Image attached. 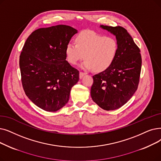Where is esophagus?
<instances>
[{
	"label": "esophagus",
	"instance_id": "1",
	"mask_svg": "<svg viewBox=\"0 0 161 161\" xmlns=\"http://www.w3.org/2000/svg\"><path fill=\"white\" fill-rule=\"evenodd\" d=\"M86 74L85 72H80V78L81 79L83 76H84Z\"/></svg>",
	"mask_w": 161,
	"mask_h": 161
}]
</instances>
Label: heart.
I'll list each match as a JSON object with an SVG mask.
<instances>
[{"instance_id": "heart-1", "label": "heart", "mask_w": 161, "mask_h": 161, "mask_svg": "<svg viewBox=\"0 0 161 161\" xmlns=\"http://www.w3.org/2000/svg\"><path fill=\"white\" fill-rule=\"evenodd\" d=\"M75 42L68 43L65 50L67 60L72 64L85 58L83 68H94L95 72H101L108 69L116 58L118 43L113 37L83 31L76 37Z\"/></svg>"}]
</instances>
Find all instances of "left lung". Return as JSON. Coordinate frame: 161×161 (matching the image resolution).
Here are the masks:
<instances>
[{"mask_svg":"<svg viewBox=\"0 0 161 161\" xmlns=\"http://www.w3.org/2000/svg\"><path fill=\"white\" fill-rule=\"evenodd\" d=\"M101 27L116 36L118 53L113 65L93 76L91 95L101 108L113 110L126 103L137 89L142 56L139 48L124 27L103 25Z\"/></svg>","mask_w":161,"mask_h":161,"instance_id":"left-lung-1","label":"left lung"}]
</instances>
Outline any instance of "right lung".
<instances>
[{"label":"right lung","instance_id":"1","mask_svg":"<svg viewBox=\"0 0 161 161\" xmlns=\"http://www.w3.org/2000/svg\"><path fill=\"white\" fill-rule=\"evenodd\" d=\"M77 33L58 25L33 31L19 56L21 80L27 97L44 110L55 112L68 103L79 70L66 60V47Z\"/></svg>","mask_w":161,"mask_h":161}]
</instances>
